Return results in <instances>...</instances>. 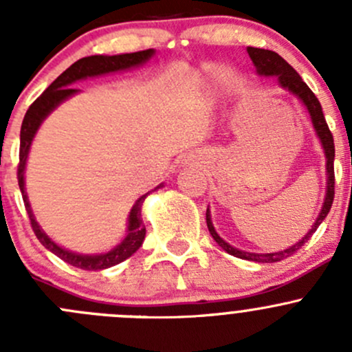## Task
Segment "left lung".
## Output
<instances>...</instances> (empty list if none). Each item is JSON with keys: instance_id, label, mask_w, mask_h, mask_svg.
<instances>
[{"instance_id": "1", "label": "left lung", "mask_w": 352, "mask_h": 352, "mask_svg": "<svg viewBox=\"0 0 352 352\" xmlns=\"http://www.w3.org/2000/svg\"><path fill=\"white\" fill-rule=\"evenodd\" d=\"M248 56H250L252 63H254L255 69H257L258 76H276L278 78V83L283 90H287L289 94H293L301 104L305 105V109L310 113L311 126H314L315 134H317L318 141L322 144V150H324L325 155V175H327V187H325V197L324 204H322L320 212H318L317 219L311 225V228L308 230L307 235L301 240H298L296 243L291 245V247L285 248V250L279 252H271V254H255V252H245L240 250V248L232 247L228 242L221 239L218 235V232L214 230L211 221V211H206V223H208V228L211 236L214 239V242L226 252V254L233 255V257L243 258V261H252L258 262V264H272V262H279L283 258L289 257L294 252L300 250L307 240H310V236L317 232V228L320 226V223L327 218L330 206H332L333 201V156H336V150H333V138L332 133L329 131L327 122H325L324 112H322V105L318 102V98L315 97L314 91L308 88V85L301 80L300 74L293 69L278 52L267 51V49H257V47H247Z\"/></svg>"}]
</instances>
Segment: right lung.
Here are the masks:
<instances>
[{"label": "right lung", "instance_id": "right-lung-1", "mask_svg": "<svg viewBox=\"0 0 352 352\" xmlns=\"http://www.w3.org/2000/svg\"><path fill=\"white\" fill-rule=\"evenodd\" d=\"M155 49H146V51L140 52H131V54H116V56H88V58L80 59L74 65H71L63 74H59L54 81L47 87V90L34 102L27 110L22 122V131H20V165H19V186L22 190V197L25 202V209L28 212V218H30L32 230H34L35 236L38 239V242L44 245L49 252H52L54 255H58L59 258L67 262V264L74 265V267L85 269V271H100V269L112 267V265L120 264L126 258H129L131 255L136 254L140 250V247L144 242V236H146V228L143 225V218H141V204L146 199L150 192H146L144 196H141L134 202V206L129 211V218H127V232L126 236L120 240V243H117L116 247L110 248L107 252H102V254H78V252L67 250V248L61 247L47 235V233L42 230V226L38 225L37 219H35L34 211L30 208V202H28L27 190H25V168H27V158L30 153L32 141H34L35 134H37L38 127L42 126L45 119H47L49 113L54 109H58L63 102L71 98L73 95H76V88H73L71 85L76 83V81L87 80V78H95L102 76V74L109 73H119V71L133 69V67L143 66L144 63L150 61L155 56ZM163 187V184H160L156 189Z\"/></svg>", "mask_w": 352, "mask_h": 352}]
</instances>
